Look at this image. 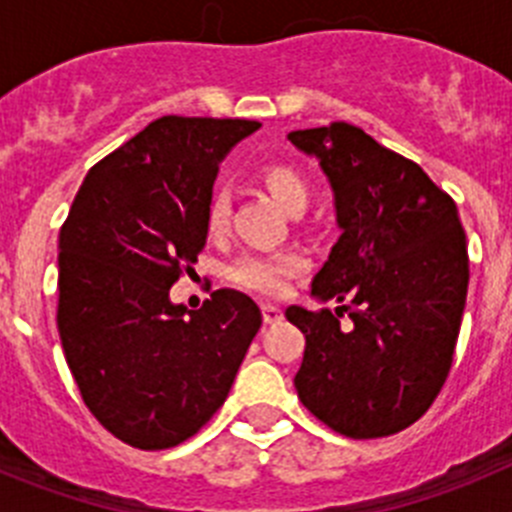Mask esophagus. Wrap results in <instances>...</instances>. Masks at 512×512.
I'll return each instance as SVG.
<instances>
[{
    "label": "esophagus",
    "mask_w": 512,
    "mask_h": 512,
    "mask_svg": "<svg viewBox=\"0 0 512 512\" xmlns=\"http://www.w3.org/2000/svg\"><path fill=\"white\" fill-rule=\"evenodd\" d=\"M261 312H264V323L266 325H274V323H279V320L284 318V312L279 310L277 305H264V307H261Z\"/></svg>",
    "instance_id": "esophagus-1"
}]
</instances>
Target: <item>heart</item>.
Here are the masks:
<instances>
[{"label":"heart","mask_w":512,"mask_h":512,"mask_svg":"<svg viewBox=\"0 0 512 512\" xmlns=\"http://www.w3.org/2000/svg\"><path fill=\"white\" fill-rule=\"evenodd\" d=\"M261 182L266 184L274 200L289 212L302 210L307 202V182L300 171L284 164H271L261 169ZM228 194L215 192L207 202V225L210 230H223L228 223ZM307 266L300 251H248L241 253L228 266V279L238 287L264 297H279L287 289L289 279L297 277Z\"/></svg>","instance_id":"heart-1"}]
</instances>
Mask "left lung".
I'll use <instances>...</instances> for the list:
<instances>
[{
  "instance_id": "8db88e82",
  "label": "left lung",
  "mask_w": 512,
  "mask_h": 512,
  "mask_svg": "<svg viewBox=\"0 0 512 512\" xmlns=\"http://www.w3.org/2000/svg\"><path fill=\"white\" fill-rule=\"evenodd\" d=\"M287 138L320 161L341 228L312 297L348 300L336 312H284L305 333L297 395L341 436H392L431 408L454 361L469 284L459 212L415 161L356 125L330 122Z\"/></svg>"
}]
</instances>
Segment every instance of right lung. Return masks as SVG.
<instances>
[{
  "mask_svg": "<svg viewBox=\"0 0 512 512\" xmlns=\"http://www.w3.org/2000/svg\"><path fill=\"white\" fill-rule=\"evenodd\" d=\"M256 120H153L89 169L58 238V333L81 400L135 449L187 441L228 397L259 305L217 289L200 310L169 289L207 241V202Z\"/></svg>",
  "mask_w": 512,
  "mask_h": 512,
  "instance_id": "obj_1",
  "label": "right lung"
}]
</instances>
